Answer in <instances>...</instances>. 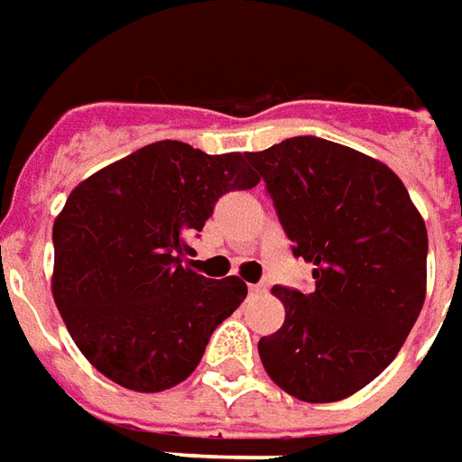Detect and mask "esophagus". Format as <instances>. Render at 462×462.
Segmentation results:
<instances>
[{
	"instance_id": "esophagus-1",
	"label": "esophagus",
	"mask_w": 462,
	"mask_h": 462,
	"mask_svg": "<svg viewBox=\"0 0 462 462\" xmlns=\"http://www.w3.org/2000/svg\"><path fill=\"white\" fill-rule=\"evenodd\" d=\"M265 288H268L265 283H253L250 285V293H253V296H255V293H265Z\"/></svg>"
}]
</instances>
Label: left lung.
<instances>
[{"label": "left lung", "instance_id": "1", "mask_svg": "<svg viewBox=\"0 0 462 462\" xmlns=\"http://www.w3.org/2000/svg\"><path fill=\"white\" fill-rule=\"evenodd\" d=\"M313 288L275 285L283 326L260 338L265 372L303 402H337L387 369L425 303L428 230L400 177L319 136L245 153Z\"/></svg>", "mask_w": 462, "mask_h": 462}]
</instances>
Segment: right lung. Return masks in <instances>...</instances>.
Instances as JSON below:
<instances>
[{
    "instance_id": "right-lung-1",
    "label": "right lung",
    "mask_w": 462,
    "mask_h": 462,
    "mask_svg": "<svg viewBox=\"0 0 462 462\" xmlns=\"http://www.w3.org/2000/svg\"><path fill=\"white\" fill-rule=\"evenodd\" d=\"M257 181L245 153L156 141L70 191L52 227V296L100 374L134 392H162L197 369L247 285L189 271V237L219 197Z\"/></svg>"
}]
</instances>
